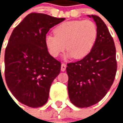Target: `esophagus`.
<instances>
[{
  "instance_id": "esophagus-1",
  "label": "esophagus",
  "mask_w": 123,
  "mask_h": 123,
  "mask_svg": "<svg viewBox=\"0 0 123 123\" xmlns=\"http://www.w3.org/2000/svg\"><path fill=\"white\" fill-rule=\"evenodd\" d=\"M66 68H67V64H64V63H62L61 64V70L62 72H64V70H66Z\"/></svg>"
}]
</instances>
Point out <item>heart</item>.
<instances>
[{"label": "heart", "instance_id": "1", "mask_svg": "<svg viewBox=\"0 0 123 123\" xmlns=\"http://www.w3.org/2000/svg\"><path fill=\"white\" fill-rule=\"evenodd\" d=\"M55 34L46 35L45 45L51 56L56 57L66 49L65 56L82 59L92 51L98 36V28L91 20H72L62 23Z\"/></svg>", "mask_w": 123, "mask_h": 123}]
</instances>
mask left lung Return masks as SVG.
<instances>
[{
	"instance_id": "left-lung-1",
	"label": "left lung",
	"mask_w": 123,
	"mask_h": 123,
	"mask_svg": "<svg viewBox=\"0 0 123 123\" xmlns=\"http://www.w3.org/2000/svg\"><path fill=\"white\" fill-rule=\"evenodd\" d=\"M98 31L97 41L87 56L67 64L68 91L70 101L80 108L98 103L106 95L115 78L116 49L108 28L100 18L92 15Z\"/></svg>"
}]
</instances>
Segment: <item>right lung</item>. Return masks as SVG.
Listing matches in <instances>:
<instances>
[{"label":"right lung","mask_w":123,"mask_h":123,"mask_svg":"<svg viewBox=\"0 0 123 123\" xmlns=\"http://www.w3.org/2000/svg\"><path fill=\"white\" fill-rule=\"evenodd\" d=\"M45 14L31 13L14 29L5 50L7 86L20 103L39 107L48 100L51 84L61 71V62L49 53L45 37L64 21Z\"/></svg>","instance_id":"1"}]
</instances>
